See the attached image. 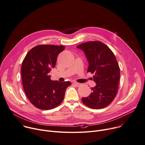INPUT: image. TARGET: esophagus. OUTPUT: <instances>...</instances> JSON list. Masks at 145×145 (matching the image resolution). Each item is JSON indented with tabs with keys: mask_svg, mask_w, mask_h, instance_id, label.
I'll return each mask as SVG.
<instances>
[{
	"mask_svg": "<svg viewBox=\"0 0 145 145\" xmlns=\"http://www.w3.org/2000/svg\"><path fill=\"white\" fill-rule=\"evenodd\" d=\"M73 84H74V86H77V87H79L81 86V84L79 83H77V82H73Z\"/></svg>",
	"mask_w": 145,
	"mask_h": 145,
	"instance_id": "34e87169",
	"label": "esophagus"
}]
</instances>
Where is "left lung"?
Instances as JSON below:
<instances>
[{"label": "left lung", "mask_w": 145, "mask_h": 145, "mask_svg": "<svg viewBox=\"0 0 145 145\" xmlns=\"http://www.w3.org/2000/svg\"><path fill=\"white\" fill-rule=\"evenodd\" d=\"M77 48L84 52L89 65L87 72L95 74L93 80L97 84L88 97L82 98L83 103L95 109L106 107L116 97L120 80V68L114 54L99 41L84 43Z\"/></svg>", "instance_id": "obj_1"}]
</instances>
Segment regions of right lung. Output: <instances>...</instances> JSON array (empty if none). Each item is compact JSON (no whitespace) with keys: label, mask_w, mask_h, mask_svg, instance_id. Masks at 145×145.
<instances>
[{"label":"right lung","mask_w":145,"mask_h":145,"mask_svg":"<svg viewBox=\"0 0 145 145\" xmlns=\"http://www.w3.org/2000/svg\"><path fill=\"white\" fill-rule=\"evenodd\" d=\"M63 46L38 45L30 50L21 65V77L26 95L36 108L50 110L62 102L69 82L51 80L49 73L56 66Z\"/></svg>","instance_id":"1"}]
</instances>
